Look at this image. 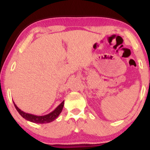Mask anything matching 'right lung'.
I'll list each match as a JSON object with an SVG mask.
<instances>
[{
    "label": "right lung",
    "mask_w": 150,
    "mask_h": 150,
    "mask_svg": "<svg viewBox=\"0 0 150 150\" xmlns=\"http://www.w3.org/2000/svg\"><path fill=\"white\" fill-rule=\"evenodd\" d=\"M14 103L15 107L17 109V111H18V113H20V116L22 117H23L25 119L27 120H29V121L32 122V123H51L56 119L57 117L59 116L60 113H61L62 110H63V106H64V101H62V103H61L58 106L55 108L54 110L52 111V112L48 113V114L44 115V116H37V115H34V114H31V113H25L23 111H22L21 109H20L17 105Z\"/></svg>",
    "instance_id": "add662e5"
}]
</instances>
